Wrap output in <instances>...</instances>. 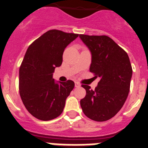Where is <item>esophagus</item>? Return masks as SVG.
<instances>
[{
    "label": "esophagus",
    "instance_id": "obj_1",
    "mask_svg": "<svg viewBox=\"0 0 148 148\" xmlns=\"http://www.w3.org/2000/svg\"><path fill=\"white\" fill-rule=\"evenodd\" d=\"M75 87H81V84L78 82H75Z\"/></svg>",
    "mask_w": 148,
    "mask_h": 148
}]
</instances>
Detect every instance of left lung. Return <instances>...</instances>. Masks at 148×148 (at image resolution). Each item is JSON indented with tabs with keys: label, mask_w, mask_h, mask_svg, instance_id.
Returning a JSON list of instances; mask_svg holds the SVG:
<instances>
[{
	"label": "left lung",
	"mask_w": 148,
	"mask_h": 148,
	"mask_svg": "<svg viewBox=\"0 0 148 148\" xmlns=\"http://www.w3.org/2000/svg\"><path fill=\"white\" fill-rule=\"evenodd\" d=\"M90 49V71L101 78L95 90L88 85L80 101L84 113L96 121L110 119L121 110L130 91L133 70L128 55L106 35H79Z\"/></svg>",
	"instance_id": "obj_1"
}]
</instances>
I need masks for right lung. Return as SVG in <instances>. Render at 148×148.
Here are the masks:
<instances>
[{"mask_svg":"<svg viewBox=\"0 0 148 148\" xmlns=\"http://www.w3.org/2000/svg\"><path fill=\"white\" fill-rule=\"evenodd\" d=\"M78 36L49 30L27 49L19 70V92L29 113L38 119H54L64 110L75 83L56 82L53 75L62 64L64 49Z\"/></svg>","mask_w":148,"mask_h":148,"instance_id":"right-lung-1","label":"right lung"}]
</instances>
